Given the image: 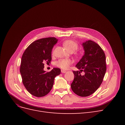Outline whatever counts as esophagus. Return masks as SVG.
<instances>
[{
    "instance_id": "obj_1",
    "label": "esophagus",
    "mask_w": 125,
    "mask_h": 125,
    "mask_svg": "<svg viewBox=\"0 0 125 125\" xmlns=\"http://www.w3.org/2000/svg\"><path fill=\"white\" fill-rule=\"evenodd\" d=\"M61 72H62V73H66V71H65V70H61Z\"/></svg>"
}]
</instances>
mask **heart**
<instances>
[{
    "instance_id": "heart-1",
    "label": "heart",
    "mask_w": 125,
    "mask_h": 125,
    "mask_svg": "<svg viewBox=\"0 0 125 125\" xmlns=\"http://www.w3.org/2000/svg\"><path fill=\"white\" fill-rule=\"evenodd\" d=\"M64 46L69 51L74 52L78 48V45L74 41L72 40L66 41L63 43ZM72 63V60L70 59H61L56 62V65L62 69H67Z\"/></svg>"
}]
</instances>
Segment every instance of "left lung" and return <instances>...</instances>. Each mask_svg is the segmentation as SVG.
<instances>
[{"label":"left lung","instance_id":"left-lung-1","mask_svg":"<svg viewBox=\"0 0 125 125\" xmlns=\"http://www.w3.org/2000/svg\"><path fill=\"white\" fill-rule=\"evenodd\" d=\"M84 54L75 67L80 71H73L74 80L71 84L73 92L85 97L95 92L103 81L106 71V57L102 48L94 42L89 40L83 43ZM83 71L84 75L81 74Z\"/></svg>","mask_w":125,"mask_h":125}]
</instances>
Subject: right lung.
<instances>
[{
	"mask_svg": "<svg viewBox=\"0 0 125 125\" xmlns=\"http://www.w3.org/2000/svg\"><path fill=\"white\" fill-rule=\"evenodd\" d=\"M58 41L55 37L37 40L22 55L20 70L22 82L28 91L36 97L47 95L52 88L55 78L61 73L57 68L48 73L44 70V62L51 63L52 49Z\"/></svg>",
	"mask_w": 125,
	"mask_h": 125,
	"instance_id": "obj_1",
	"label": "right lung"
}]
</instances>
